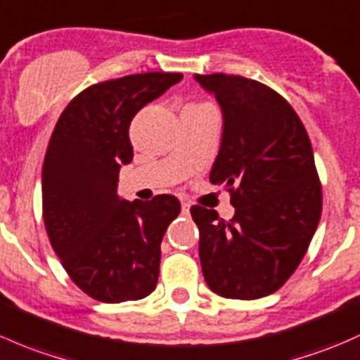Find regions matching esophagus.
I'll list each match as a JSON object with an SVG mask.
<instances>
[{
    "instance_id": "esophagus-1",
    "label": "esophagus",
    "mask_w": 360,
    "mask_h": 360,
    "mask_svg": "<svg viewBox=\"0 0 360 360\" xmlns=\"http://www.w3.org/2000/svg\"><path fill=\"white\" fill-rule=\"evenodd\" d=\"M181 209H183V214H188V212H190V203L188 202H181Z\"/></svg>"
}]
</instances>
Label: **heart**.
I'll list each match as a JSON object with an SVG mask.
<instances>
[{
    "label": "heart",
    "instance_id": "1",
    "mask_svg": "<svg viewBox=\"0 0 360 360\" xmlns=\"http://www.w3.org/2000/svg\"><path fill=\"white\" fill-rule=\"evenodd\" d=\"M209 108H214L207 101H196V103H188L183 110H209Z\"/></svg>",
    "mask_w": 360,
    "mask_h": 360
}]
</instances>
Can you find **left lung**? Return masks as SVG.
Listing matches in <instances>:
<instances>
[{"instance_id":"1","label":"left lung","mask_w":360,"mask_h":360,"mask_svg":"<svg viewBox=\"0 0 360 360\" xmlns=\"http://www.w3.org/2000/svg\"><path fill=\"white\" fill-rule=\"evenodd\" d=\"M224 115L210 183L231 195L234 217L193 205L200 262L212 291L255 300L281 288L307 252L323 212V188L300 117L281 96L241 75H195Z\"/></svg>"}]
</instances>
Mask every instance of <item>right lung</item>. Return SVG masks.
<instances>
[{"mask_svg":"<svg viewBox=\"0 0 360 360\" xmlns=\"http://www.w3.org/2000/svg\"><path fill=\"white\" fill-rule=\"evenodd\" d=\"M183 74L145 72L89 86L60 115L43 164V219L63 269L105 304L139 300L155 290L160 243L179 215L172 195L126 202L117 195L132 160L134 115Z\"/></svg>","mask_w":360,"mask_h":360,"instance_id":"right-lung-1","label":"right lung"}]
</instances>
